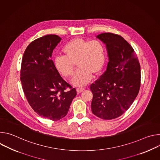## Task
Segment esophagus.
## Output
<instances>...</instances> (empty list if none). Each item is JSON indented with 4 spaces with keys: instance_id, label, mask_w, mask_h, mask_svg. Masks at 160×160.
I'll return each mask as SVG.
<instances>
[{
    "instance_id": "obj_1",
    "label": "esophagus",
    "mask_w": 160,
    "mask_h": 160,
    "mask_svg": "<svg viewBox=\"0 0 160 160\" xmlns=\"http://www.w3.org/2000/svg\"><path fill=\"white\" fill-rule=\"evenodd\" d=\"M84 90H85V88H77V92L78 93H80V92H83Z\"/></svg>"
}]
</instances>
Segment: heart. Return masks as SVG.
<instances>
[{"label":"heart","mask_w":160,"mask_h":160,"mask_svg":"<svg viewBox=\"0 0 160 160\" xmlns=\"http://www.w3.org/2000/svg\"><path fill=\"white\" fill-rule=\"evenodd\" d=\"M62 52L65 57H56L54 60V67L62 77L68 78L72 76L76 63L78 70L71 82L77 87L86 85L92 75H99L106 61L105 47L98 40L89 41L75 38L64 45Z\"/></svg>","instance_id":"1"}]
</instances>
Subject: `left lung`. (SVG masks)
<instances>
[{
  "label": "left lung",
  "mask_w": 160,
  "mask_h": 160,
  "mask_svg": "<svg viewBox=\"0 0 160 160\" xmlns=\"http://www.w3.org/2000/svg\"><path fill=\"white\" fill-rule=\"evenodd\" d=\"M106 44L109 58L106 72L91 84V109L104 120L117 118L130 107L141 86V66L133 49L120 35L104 33L96 37Z\"/></svg>",
  "instance_id": "obj_1"
}]
</instances>
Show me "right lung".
<instances>
[{
	"instance_id": "obj_1",
	"label": "right lung",
	"mask_w": 160,
	"mask_h": 160,
	"mask_svg": "<svg viewBox=\"0 0 160 160\" xmlns=\"http://www.w3.org/2000/svg\"><path fill=\"white\" fill-rule=\"evenodd\" d=\"M61 38L48 35L32 42L22 56L21 82L26 98L34 111L43 118L58 121L69 111L75 88L64 81L51 59ZM70 88L66 91V88Z\"/></svg>"
}]
</instances>
